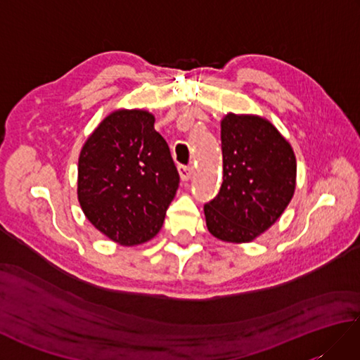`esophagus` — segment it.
Returning a JSON list of instances; mask_svg holds the SVG:
<instances>
[{
    "instance_id": "obj_1",
    "label": "esophagus",
    "mask_w": 360,
    "mask_h": 360,
    "mask_svg": "<svg viewBox=\"0 0 360 360\" xmlns=\"http://www.w3.org/2000/svg\"><path fill=\"white\" fill-rule=\"evenodd\" d=\"M178 170L181 174V179L187 181V179H190V176H192V173H193V167L192 165H179Z\"/></svg>"
}]
</instances>
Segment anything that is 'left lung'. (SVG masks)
I'll use <instances>...</instances> for the list:
<instances>
[{
  "mask_svg": "<svg viewBox=\"0 0 360 360\" xmlns=\"http://www.w3.org/2000/svg\"><path fill=\"white\" fill-rule=\"evenodd\" d=\"M223 184L204 204L205 223L217 238L248 243L269 229L295 188V156L269 122L227 114L221 122Z\"/></svg>",
  "mask_w": 360,
  "mask_h": 360,
  "instance_id": "obj_1",
  "label": "left lung"
}]
</instances>
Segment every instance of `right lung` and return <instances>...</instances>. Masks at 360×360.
<instances>
[{
  "mask_svg": "<svg viewBox=\"0 0 360 360\" xmlns=\"http://www.w3.org/2000/svg\"><path fill=\"white\" fill-rule=\"evenodd\" d=\"M179 187L165 139L147 111L110 114L79 158V201L86 218L112 241L133 246L153 238Z\"/></svg>",
  "mask_w": 360,
  "mask_h": 360,
  "instance_id": "1",
  "label": "right lung"
}]
</instances>
